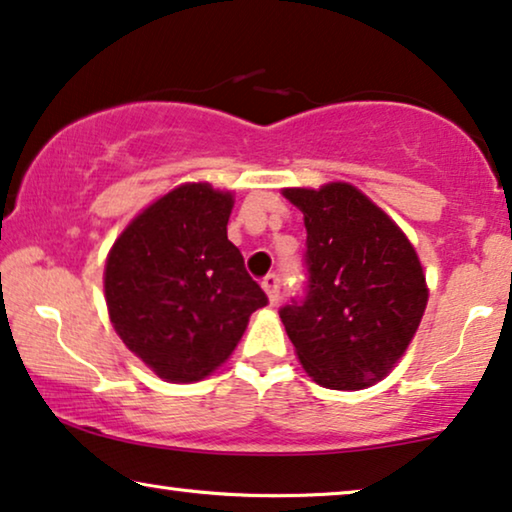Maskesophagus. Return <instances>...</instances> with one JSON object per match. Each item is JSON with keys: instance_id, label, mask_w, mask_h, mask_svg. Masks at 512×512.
<instances>
[{"instance_id": "34e87169", "label": "esophagus", "mask_w": 512, "mask_h": 512, "mask_svg": "<svg viewBox=\"0 0 512 512\" xmlns=\"http://www.w3.org/2000/svg\"><path fill=\"white\" fill-rule=\"evenodd\" d=\"M262 288H264V292H267V295H269V302H271V304H276L278 299H281V278H278L276 274H267V276H264Z\"/></svg>"}]
</instances>
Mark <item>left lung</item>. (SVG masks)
I'll use <instances>...</instances> for the list:
<instances>
[{
	"mask_svg": "<svg viewBox=\"0 0 512 512\" xmlns=\"http://www.w3.org/2000/svg\"><path fill=\"white\" fill-rule=\"evenodd\" d=\"M304 213L306 295L281 311L313 381L358 391L403 358L428 302L412 243L384 210L346 182L283 189Z\"/></svg>",
	"mask_w": 512,
	"mask_h": 512,
	"instance_id": "left-lung-1",
	"label": "left lung"
}]
</instances>
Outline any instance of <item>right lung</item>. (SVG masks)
I'll return each mask as SVG.
<instances>
[{
  "instance_id": "obj_1",
  "label": "right lung",
  "mask_w": 512,
  "mask_h": 512,
  "mask_svg": "<svg viewBox=\"0 0 512 512\" xmlns=\"http://www.w3.org/2000/svg\"><path fill=\"white\" fill-rule=\"evenodd\" d=\"M231 208L229 192L189 182L142 210L109 250V320L161 379L208 377L269 302L227 238Z\"/></svg>"
}]
</instances>
